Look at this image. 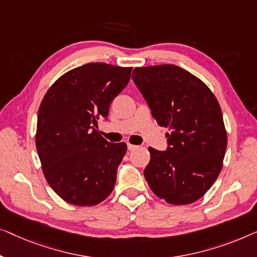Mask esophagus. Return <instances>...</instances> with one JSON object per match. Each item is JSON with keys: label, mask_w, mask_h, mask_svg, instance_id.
I'll list each match as a JSON object with an SVG mask.
<instances>
[{"label": "esophagus", "mask_w": 257, "mask_h": 257, "mask_svg": "<svg viewBox=\"0 0 257 257\" xmlns=\"http://www.w3.org/2000/svg\"><path fill=\"white\" fill-rule=\"evenodd\" d=\"M127 146H128V150H130V151H132V150H135L136 148H137V146H134V144H130V143H128Z\"/></svg>", "instance_id": "1"}]
</instances>
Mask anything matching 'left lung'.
I'll return each instance as SVG.
<instances>
[{
  "instance_id": "left-lung-1",
  "label": "left lung",
  "mask_w": 257,
  "mask_h": 257,
  "mask_svg": "<svg viewBox=\"0 0 257 257\" xmlns=\"http://www.w3.org/2000/svg\"><path fill=\"white\" fill-rule=\"evenodd\" d=\"M132 79L161 127L168 150L149 148L144 169L150 189L171 205H189L218 178L227 148L222 111L213 92L176 65L136 67Z\"/></svg>"
}]
</instances>
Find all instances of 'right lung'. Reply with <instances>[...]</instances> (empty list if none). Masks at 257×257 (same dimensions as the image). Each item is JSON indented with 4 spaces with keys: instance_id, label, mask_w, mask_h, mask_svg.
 I'll return each mask as SVG.
<instances>
[{
    "instance_id": "add662e5",
    "label": "right lung",
    "mask_w": 257,
    "mask_h": 257,
    "mask_svg": "<svg viewBox=\"0 0 257 257\" xmlns=\"http://www.w3.org/2000/svg\"><path fill=\"white\" fill-rule=\"evenodd\" d=\"M133 67L89 63L58 78L38 109L36 148L46 182L61 199L94 206L109 196L127 144L109 143L97 120L130 80Z\"/></svg>"
}]
</instances>
